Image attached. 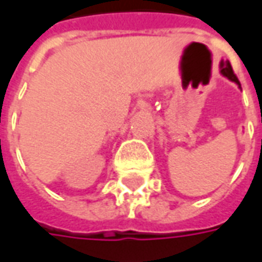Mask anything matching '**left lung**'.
Masks as SVG:
<instances>
[{"label": "left lung", "mask_w": 262, "mask_h": 262, "mask_svg": "<svg viewBox=\"0 0 262 262\" xmlns=\"http://www.w3.org/2000/svg\"><path fill=\"white\" fill-rule=\"evenodd\" d=\"M221 73L224 75L225 77H228L229 80H232V82H234L237 86L240 87V82L239 79H237V76L234 75L233 69H232V67H230V62L229 61H221Z\"/></svg>", "instance_id": "8db88e82"}]
</instances>
